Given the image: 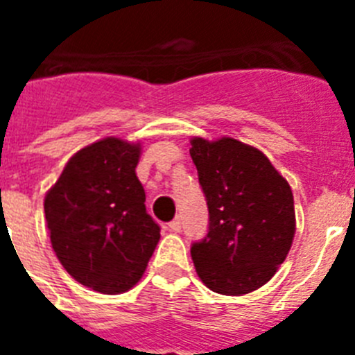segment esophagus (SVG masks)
<instances>
[{"mask_svg":"<svg viewBox=\"0 0 355 355\" xmlns=\"http://www.w3.org/2000/svg\"><path fill=\"white\" fill-rule=\"evenodd\" d=\"M181 227H183V224H181L180 218H174V220H172L171 224H168V229H171L172 233H180Z\"/></svg>","mask_w":355,"mask_h":355,"instance_id":"1","label":"esophagus"}]
</instances>
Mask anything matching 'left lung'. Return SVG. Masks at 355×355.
<instances>
[{"label":"left lung","mask_w":355,"mask_h":355,"mask_svg":"<svg viewBox=\"0 0 355 355\" xmlns=\"http://www.w3.org/2000/svg\"><path fill=\"white\" fill-rule=\"evenodd\" d=\"M209 211L208 234L190 249L211 291L245 295L274 277L295 236L293 193L261 150L240 140L192 139Z\"/></svg>","instance_id":"1"}]
</instances>
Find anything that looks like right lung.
I'll return each instance as SVG.
<instances>
[{
	"mask_svg": "<svg viewBox=\"0 0 355 355\" xmlns=\"http://www.w3.org/2000/svg\"><path fill=\"white\" fill-rule=\"evenodd\" d=\"M140 144L108 137L83 147L44 199L56 258L83 286L106 295L139 283L159 240L137 178Z\"/></svg>",
	"mask_w": 355,
	"mask_h": 355,
	"instance_id": "obj_1",
	"label": "right lung"
}]
</instances>
